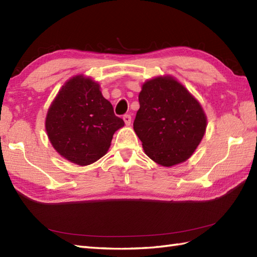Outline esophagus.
<instances>
[{"label":"esophagus","instance_id":"obj_1","mask_svg":"<svg viewBox=\"0 0 257 257\" xmlns=\"http://www.w3.org/2000/svg\"><path fill=\"white\" fill-rule=\"evenodd\" d=\"M123 121H124L125 124L129 125L130 123H132V116H130V114H124V116H123Z\"/></svg>","mask_w":257,"mask_h":257}]
</instances>
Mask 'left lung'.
Here are the masks:
<instances>
[{
	"mask_svg": "<svg viewBox=\"0 0 257 257\" xmlns=\"http://www.w3.org/2000/svg\"><path fill=\"white\" fill-rule=\"evenodd\" d=\"M139 103L134 129L147 156L165 167L189 159L206 128L198 100L172 77H157L144 84Z\"/></svg>",
	"mask_w": 257,
	"mask_h": 257,
	"instance_id": "8db88e82",
	"label": "left lung"
}]
</instances>
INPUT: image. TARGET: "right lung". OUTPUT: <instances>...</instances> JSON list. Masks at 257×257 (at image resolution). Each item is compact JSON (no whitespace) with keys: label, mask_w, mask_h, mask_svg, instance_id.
Here are the masks:
<instances>
[{"label":"right lung","mask_w":257,"mask_h":257,"mask_svg":"<svg viewBox=\"0 0 257 257\" xmlns=\"http://www.w3.org/2000/svg\"><path fill=\"white\" fill-rule=\"evenodd\" d=\"M124 124L94 80L76 76L59 90L48 109L45 127L65 159L87 166L106 155L112 136Z\"/></svg>","instance_id":"obj_1"}]
</instances>
